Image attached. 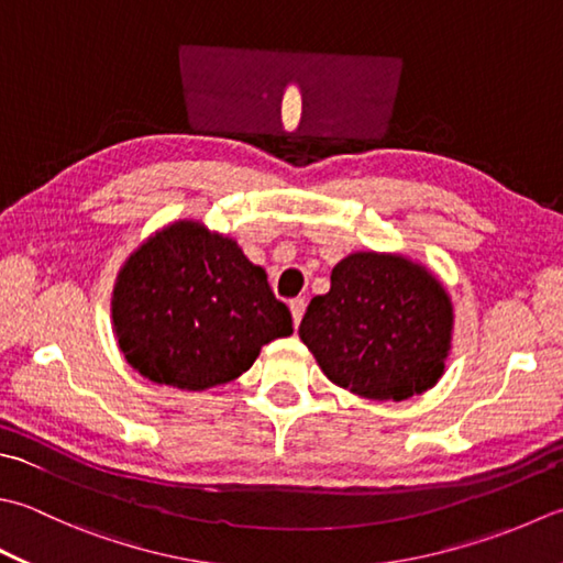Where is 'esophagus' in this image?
Masks as SVG:
<instances>
[{
  "label": "esophagus",
  "mask_w": 563,
  "mask_h": 563,
  "mask_svg": "<svg viewBox=\"0 0 563 563\" xmlns=\"http://www.w3.org/2000/svg\"><path fill=\"white\" fill-rule=\"evenodd\" d=\"M305 307H307V302L302 300V297H295V300H290V312H292V324L295 327L300 324V319L305 314Z\"/></svg>",
  "instance_id": "1"
}]
</instances>
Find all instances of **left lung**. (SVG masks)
Wrapping results in <instances>:
<instances>
[{"label":"left lung","mask_w":563,"mask_h":563,"mask_svg":"<svg viewBox=\"0 0 563 563\" xmlns=\"http://www.w3.org/2000/svg\"><path fill=\"white\" fill-rule=\"evenodd\" d=\"M454 332V305L422 263L356 251L312 297L300 339L339 388L368 400H407L434 388Z\"/></svg>","instance_id":"left-lung-1"}]
</instances>
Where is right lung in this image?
Instances as JSON below:
<instances>
[{
  "label": "right lung",
  "instance_id": "right-lung-1",
  "mask_svg": "<svg viewBox=\"0 0 563 563\" xmlns=\"http://www.w3.org/2000/svg\"><path fill=\"white\" fill-rule=\"evenodd\" d=\"M112 324L129 366L180 390L246 373L261 346L292 334L290 310L234 239L195 219L163 227L131 253L112 292Z\"/></svg>",
  "mask_w": 563,
  "mask_h": 563
}]
</instances>
